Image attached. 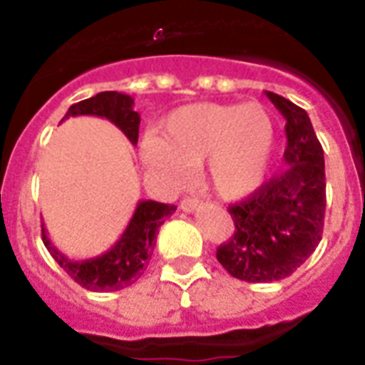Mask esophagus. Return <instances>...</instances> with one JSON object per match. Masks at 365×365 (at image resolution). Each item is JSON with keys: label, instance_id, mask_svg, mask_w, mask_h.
<instances>
[{"label": "esophagus", "instance_id": "esophagus-1", "mask_svg": "<svg viewBox=\"0 0 365 365\" xmlns=\"http://www.w3.org/2000/svg\"><path fill=\"white\" fill-rule=\"evenodd\" d=\"M200 205H202V200L197 199V197H185V199L180 202V208H182L183 212H195L197 208H200Z\"/></svg>", "mask_w": 365, "mask_h": 365}]
</instances>
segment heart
<instances>
[{"label":"heart","mask_w":365,"mask_h":365,"mask_svg":"<svg viewBox=\"0 0 365 365\" xmlns=\"http://www.w3.org/2000/svg\"><path fill=\"white\" fill-rule=\"evenodd\" d=\"M277 142L271 111L259 102H197L172 111L159 136L143 143L148 168L182 185L205 160L206 182L220 197L246 199L269 176Z\"/></svg>","instance_id":"obj_1"}]
</instances>
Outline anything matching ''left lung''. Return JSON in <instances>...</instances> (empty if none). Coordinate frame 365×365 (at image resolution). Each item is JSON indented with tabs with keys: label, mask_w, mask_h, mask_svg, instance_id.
<instances>
[{
	"label": "left lung",
	"mask_w": 365,
	"mask_h": 365,
	"mask_svg": "<svg viewBox=\"0 0 365 365\" xmlns=\"http://www.w3.org/2000/svg\"><path fill=\"white\" fill-rule=\"evenodd\" d=\"M286 119L284 168L246 200L229 206L235 235L216 252L231 277L274 282L289 277L322 240L326 214L324 149L307 111L265 91Z\"/></svg>",
	"instance_id": "left-lung-1"
}]
</instances>
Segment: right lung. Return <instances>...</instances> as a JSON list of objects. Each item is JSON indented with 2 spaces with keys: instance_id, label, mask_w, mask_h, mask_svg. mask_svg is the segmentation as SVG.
Returning <instances> with one entry per match:
<instances>
[{
  "instance_id": "1",
  "label": "right lung",
  "mask_w": 365,
  "mask_h": 365,
  "mask_svg": "<svg viewBox=\"0 0 365 365\" xmlns=\"http://www.w3.org/2000/svg\"><path fill=\"white\" fill-rule=\"evenodd\" d=\"M132 106H134V100L128 94L106 91V93H98L93 98L81 100V102L70 106L64 119L77 115L106 117L108 121L119 126L125 132V136L130 140V143L136 145L140 115H138V111L132 110ZM174 210H176L174 205H163L157 200H140L121 239L117 240L108 252L91 257V259L76 261L66 257L48 240L45 225L41 223L43 244L47 246L54 261L79 286L91 289V292H117L126 286H132L142 277L143 269L148 267L151 254H153L159 227L165 223V217L170 216Z\"/></svg>"
}]
</instances>
